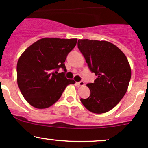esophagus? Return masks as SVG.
<instances>
[{
    "label": "esophagus",
    "instance_id": "34e87169",
    "mask_svg": "<svg viewBox=\"0 0 148 148\" xmlns=\"http://www.w3.org/2000/svg\"><path fill=\"white\" fill-rule=\"evenodd\" d=\"M77 84L78 86H83V85H85V83H84L83 81H80V82H77Z\"/></svg>",
    "mask_w": 148,
    "mask_h": 148
}]
</instances>
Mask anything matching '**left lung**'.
I'll return each instance as SVG.
<instances>
[{
	"label": "left lung",
	"mask_w": 148,
	"mask_h": 148,
	"mask_svg": "<svg viewBox=\"0 0 148 148\" xmlns=\"http://www.w3.org/2000/svg\"><path fill=\"white\" fill-rule=\"evenodd\" d=\"M77 47L89 69L97 76L87 84L90 95L80 101L87 109L103 114L112 109L123 97L131 77V70L124 53L106 41L79 39Z\"/></svg>",
	"instance_id": "obj_1"
}]
</instances>
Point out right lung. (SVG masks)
<instances>
[{
	"mask_svg": "<svg viewBox=\"0 0 148 148\" xmlns=\"http://www.w3.org/2000/svg\"><path fill=\"white\" fill-rule=\"evenodd\" d=\"M77 39L44 38L28 47L17 64V85L28 103L37 109L53 105L73 80L65 76L64 62ZM59 68L64 72L58 73Z\"/></svg>",
	"mask_w": 148,
	"mask_h": 148,
	"instance_id": "add662e5",
	"label": "right lung"
}]
</instances>
